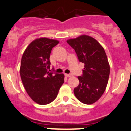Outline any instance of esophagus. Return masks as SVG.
<instances>
[{
	"mask_svg": "<svg viewBox=\"0 0 131 131\" xmlns=\"http://www.w3.org/2000/svg\"><path fill=\"white\" fill-rule=\"evenodd\" d=\"M65 76H67V77H71V76H72V74H65Z\"/></svg>",
	"mask_w": 131,
	"mask_h": 131,
	"instance_id": "1",
	"label": "esophagus"
}]
</instances>
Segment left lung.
<instances>
[{
  "label": "left lung",
  "instance_id": "1",
  "mask_svg": "<svg viewBox=\"0 0 131 131\" xmlns=\"http://www.w3.org/2000/svg\"><path fill=\"white\" fill-rule=\"evenodd\" d=\"M67 42L74 49L79 61L84 64L74 94L82 103L92 104L102 97L108 82L110 69L104 49L97 40L87 35Z\"/></svg>",
  "mask_w": 131,
  "mask_h": 131
}]
</instances>
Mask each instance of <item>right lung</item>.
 <instances>
[{"instance_id":"1","label":"right lung","mask_w":131,"mask_h":131,"mask_svg":"<svg viewBox=\"0 0 131 131\" xmlns=\"http://www.w3.org/2000/svg\"><path fill=\"white\" fill-rule=\"evenodd\" d=\"M58 43L46 37L37 39L23 54L19 70L22 82L29 97L38 104L53 102L64 82L63 74L49 71L51 51Z\"/></svg>"}]
</instances>
